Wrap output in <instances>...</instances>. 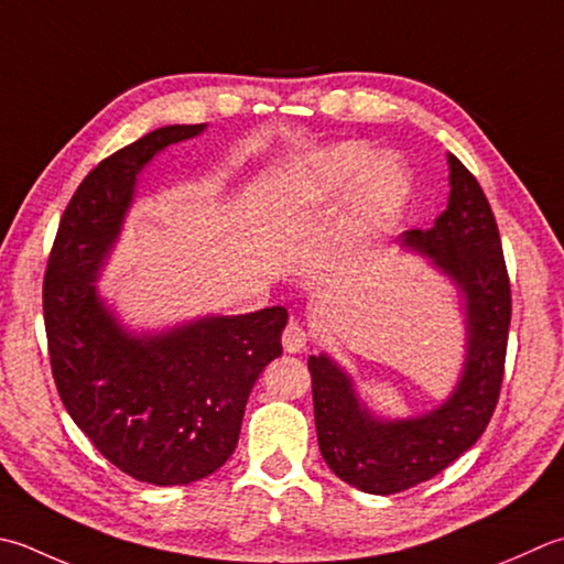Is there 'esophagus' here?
Instances as JSON below:
<instances>
[{"mask_svg": "<svg viewBox=\"0 0 564 564\" xmlns=\"http://www.w3.org/2000/svg\"><path fill=\"white\" fill-rule=\"evenodd\" d=\"M281 341H283V349L291 351V355H295V351L305 349V345H307L305 327H303L301 323H295V319H291V323L285 325V329H283Z\"/></svg>", "mask_w": 564, "mask_h": 564, "instance_id": "esophagus-1", "label": "esophagus"}]
</instances>
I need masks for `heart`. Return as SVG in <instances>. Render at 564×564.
Here are the masks:
<instances>
[{
	"instance_id": "obj_1",
	"label": "heart",
	"mask_w": 564,
	"mask_h": 564,
	"mask_svg": "<svg viewBox=\"0 0 564 564\" xmlns=\"http://www.w3.org/2000/svg\"><path fill=\"white\" fill-rule=\"evenodd\" d=\"M377 156L367 141H339L297 161L275 197V217L297 219L339 203L355 184L347 227L355 237H377L411 200V171L395 153Z\"/></svg>"
}]
</instances>
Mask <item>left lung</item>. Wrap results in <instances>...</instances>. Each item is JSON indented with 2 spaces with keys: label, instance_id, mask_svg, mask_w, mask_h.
Returning <instances> with one entry per match:
<instances>
[{
  "label": "left lung",
  "instance_id": "obj_1",
  "mask_svg": "<svg viewBox=\"0 0 564 564\" xmlns=\"http://www.w3.org/2000/svg\"><path fill=\"white\" fill-rule=\"evenodd\" d=\"M447 163V209L430 229L403 231L399 245L427 257L459 293L467 355L455 391L433 411L391 421L369 411L337 361L307 359L319 452L341 481L367 494L389 496L433 479L477 443L499 401L511 325L501 237L477 178L452 153Z\"/></svg>",
  "mask_w": 564,
  "mask_h": 564
}]
</instances>
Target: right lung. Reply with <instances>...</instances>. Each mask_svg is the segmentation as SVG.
<instances>
[{
  "label": "right lung",
  "instance_id": "1",
  "mask_svg": "<svg viewBox=\"0 0 564 564\" xmlns=\"http://www.w3.org/2000/svg\"><path fill=\"white\" fill-rule=\"evenodd\" d=\"M205 129L149 131L87 173L65 207L43 279L51 371L65 411L115 467L156 487L205 479L231 457L249 393L281 357L289 323L285 307L273 305L137 335L97 293L139 173Z\"/></svg>",
  "mask_w": 564,
  "mask_h": 564
}]
</instances>
